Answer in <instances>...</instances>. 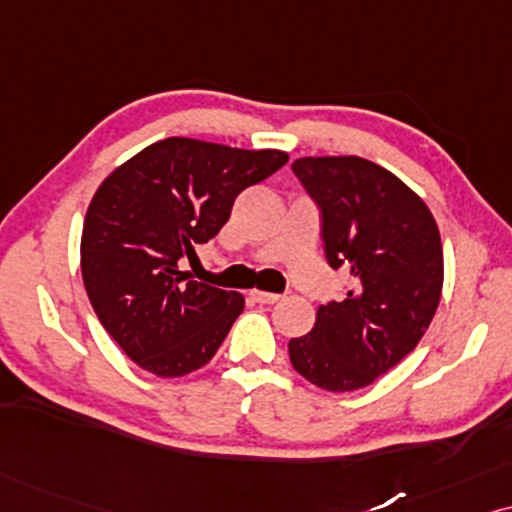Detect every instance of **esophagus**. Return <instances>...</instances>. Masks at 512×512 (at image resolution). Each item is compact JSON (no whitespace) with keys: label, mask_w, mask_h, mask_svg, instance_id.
<instances>
[{"label":"esophagus","mask_w":512,"mask_h":512,"mask_svg":"<svg viewBox=\"0 0 512 512\" xmlns=\"http://www.w3.org/2000/svg\"><path fill=\"white\" fill-rule=\"evenodd\" d=\"M250 297L255 299L257 304H276L283 299V295H276V292H264V290H252Z\"/></svg>","instance_id":"esophagus-1"}]
</instances>
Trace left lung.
<instances>
[{"label":"left lung","instance_id":"8db88e82","mask_svg":"<svg viewBox=\"0 0 512 512\" xmlns=\"http://www.w3.org/2000/svg\"><path fill=\"white\" fill-rule=\"evenodd\" d=\"M292 173L320 208L327 264L349 271L351 285L320 306L309 335L290 339V363L325 391H356L431 325L442 290L438 224L403 180L360 156H306Z\"/></svg>","mask_w":512,"mask_h":512}]
</instances>
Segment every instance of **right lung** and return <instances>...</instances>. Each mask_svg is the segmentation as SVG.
Returning <instances> with one entry per match:
<instances>
[{
	"instance_id": "right-lung-1",
	"label": "right lung",
	"mask_w": 512,
	"mask_h": 512,
	"mask_svg": "<svg viewBox=\"0 0 512 512\" xmlns=\"http://www.w3.org/2000/svg\"><path fill=\"white\" fill-rule=\"evenodd\" d=\"M285 163L276 149L168 138L98 187L81 234V276L102 327L142 370L182 377L220 349L243 295L192 281L177 264L217 236L243 189Z\"/></svg>"
}]
</instances>
